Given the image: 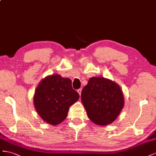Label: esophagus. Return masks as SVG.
I'll use <instances>...</instances> for the list:
<instances>
[{"label":"esophagus","instance_id":"obj_1","mask_svg":"<svg viewBox=\"0 0 156 156\" xmlns=\"http://www.w3.org/2000/svg\"><path fill=\"white\" fill-rule=\"evenodd\" d=\"M77 92L79 93V95H81V93H82V89H79V90H77Z\"/></svg>","mask_w":156,"mask_h":156}]
</instances>
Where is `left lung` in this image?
<instances>
[{"mask_svg": "<svg viewBox=\"0 0 156 156\" xmlns=\"http://www.w3.org/2000/svg\"><path fill=\"white\" fill-rule=\"evenodd\" d=\"M87 116L98 126L112 123L124 106L122 90L118 83L104 77H91L81 93Z\"/></svg>", "mask_w": 156, "mask_h": 156, "instance_id": "1", "label": "left lung"}]
</instances>
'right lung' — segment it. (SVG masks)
<instances>
[{
	"instance_id": "right-lung-1",
	"label": "right lung",
	"mask_w": 156,
	"mask_h": 156,
	"mask_svg": "<svg viewBox=\"0 0 156 156\" xmlns=\"http://www.w3.org/2000/svg\"><path fill=\"white\" fill-rule=\"evenodd\" d=\"M79 97L73 89L72 81L56 74L48 76L39 83L33 103L37 112L44 122L57 126L65 119L69 107Z\"/></svg>"
}]
</instances>
